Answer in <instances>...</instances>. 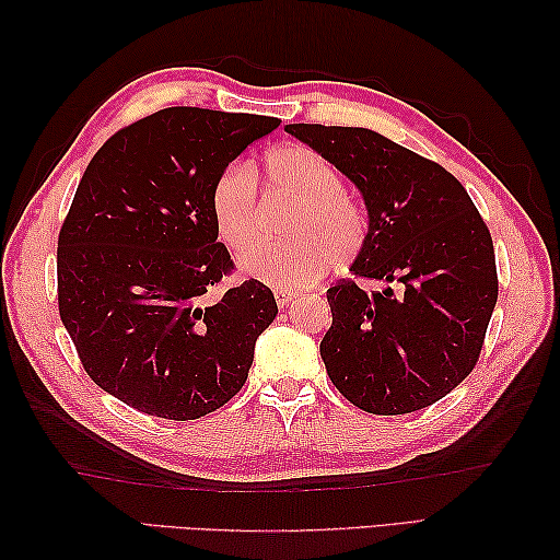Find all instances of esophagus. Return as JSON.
<instances>
[{"instance_id":"34e87169","label":"esophagus","mask_w":560,"mask_h":560,"mask_svg":"<svg viewBox=\"0 0 560 560\" xmlns=\"http://www.w3.org/2000/svg\"><path fill=\"white\" fill-rule=\"evenodd\" d=\"M273 299H277L279 307H287L295 299V293L287 291V289H273Z\"/></svg>"}]
</instances>
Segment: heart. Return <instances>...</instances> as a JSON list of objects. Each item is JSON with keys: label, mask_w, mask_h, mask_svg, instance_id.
<instances>
[{"label": "heart", "mask_w": 560, "mask_h": 560, "mask_svg": "<svg viewBox=\"0 0 560 560\" xmlns=\"http://www.w3.org/2000/svg\"><path fill=\"white\" fill-rule=\"evenodd\" d=\"M265 183L269 192L295 199L287 223V233L295 237L289 243L248 244L259 235L261 211L257 177L247 165L231 163L211 187L213 223L231 247H245L237 267L247 277L293 291L323 277L329 261L343 267L361 253L363 209L343 195V175L325 156L303 144L271 149Z\"/></svg>", "instance_id": "obj_1"}]
</instances>
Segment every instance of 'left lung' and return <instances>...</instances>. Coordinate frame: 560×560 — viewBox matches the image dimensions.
Wrapping results in <instances>:
<instances>
[{"instance_id": "1", "label": "left lung", "mask_w": 560, "mask_h": 560, "mask_svg": "<svg viewBox=\"0 0 560 560\" xmlns=\"http://www.w3.org/2000/svg\"><path fill=\"white\" fill-rule=\"evenodd\" d=\"M359 189L368 233L353 281L327 291V375L353 407L397 416L431 407L477 365L498 301L489 225L443 165L365 127L287 125Z\"/></svg>"}]
</instances>
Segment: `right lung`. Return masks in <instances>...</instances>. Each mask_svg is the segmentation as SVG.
<instances>
[{"label":"right lung","mask_w":560,"mask_h":560,"mask_svg":"<svg viewBox=\"0 0 560 560\" xmlns=\"http://www.w3.org/2000/svg\"><path fill=\"white\" fill-rule=\"evenodd\" d=\"M279 117L165 108L91 159L57 243L59 317L89 377L141 413L192 421L243 389L279 307L233 269L211 217L217 177Z\"/></svg>","instance_id":"obj_1"}]
</instances>
